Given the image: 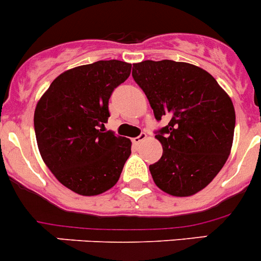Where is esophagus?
Here are the masks:
<instances>
[{"mask_svg": "<svg viewBox=\"0 0 261 261\" xmlns=\"http://www.w3.org/2000/svg\"><path fill=\"white\" fill-rule=\"evenodd\" d=\"M145 139H146V134L145 133H141L140 135L136 136V138L133 139V143L138 145V144H140L141 141H144V140H145Z\"/></svg>", "mask_w": 261, "mask_h": 261, "instance_id": "1", "label": "esophagus"}]
</instances>
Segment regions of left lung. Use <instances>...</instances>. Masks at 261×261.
Listing matches in <instances>:
<instances>
[{
  "mask_svg": "<svg viewBox=\"0 0 261 261\" xmlns=\"http://www.w3.org/2000/svg\"><path fill=\"white\" fill-rule=\"evenodd\" d=\"M133 77L148 98L163 154L149 166L162 191L191 196L208 186L228 159L234 113L229 95L201 67L171 60L134 63Z\"/></svg>",
  "mask_w": 261,
  "mask_h": 261,
  "instance_id": "8db88e82",
  "label": "left lung"
}]
</instances>
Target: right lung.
<instances>
[{"label":"right lung","instance_id":"1","mask_svg":"<svg viewBox=\"0 0 261 261\" xmlns=\"http://www.w3.org/2000/svg\"><path fill=\"white\" fill-rule=\"evenodd\" d=\"M131 72V63L97 61L58 75L38 100L34 130L43 162L56 178L83 196L117 184L131 154V140L103 133L111 94Z\"/></svg>","mask_w":261,"mask_h":261}]
</instances>
